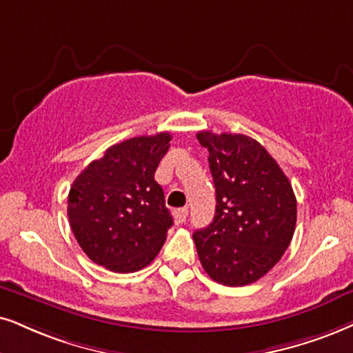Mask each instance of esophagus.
<instances>
[{
    "label": "esophagus",
    "mask_w": 353,
    "mask_h": 353,
    "mask_svg": "<svg viewBox=\"0 0 353 353\" xmlns=\"http://www.w3.org/2000/svg\"><path fill=\"white\" fill-rule=\"evenodd\" d=\"M187 216H189V210L185 207L174 210V218H176L177 223H184L187 220Z\"/></svg>",
    "instance_id": "esophagus-1"
}]
</instances>
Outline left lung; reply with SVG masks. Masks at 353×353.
Here are the masks:
<instances>
[{
    "instance_id": "obj_1",
    "label": "left lung",
    "mask_w": 353,
    "mask_h": 353,
    "mask_svg": "<svg viewBox=\"0 0 353 353\" xmlns=\"http://www.w3.org/2000/svg\"><path fill=\"white\" fill-rule=\"evenodd\" d=\"M208 150L216 208L194 233L203 270L218 283L243 287L264 276L287 251L296 225V197L288 177L251 137L199 132Z\"/></svg>"
}]
</instances>
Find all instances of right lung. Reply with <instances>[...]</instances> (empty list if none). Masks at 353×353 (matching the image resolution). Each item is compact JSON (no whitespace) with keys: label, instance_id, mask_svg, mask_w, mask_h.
Masks as SVG:
<instances>
[{"label":"right lung","instance_id":"1","mask_svg":"<svg viewBox=\"0 0 353 353\" xmlns=\"http://www.w3.org/2000/svg\"><path fill=\"white\" fill-rule=\"evenodd\" d=\"M171 133L137 137L105 150L74 179L68 218L78 244L97 265L128 274L161 251L172 216L154 172Z\"/></svg>","mask_w":353,"mask_h":353}]
</instances>
